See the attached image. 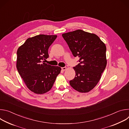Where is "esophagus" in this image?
<instances>
[{
	"instance_id": "esophagus-1",
	"label": "esophagus",
	"mask_w": 129,
	"mask_h": 129,
	"mask_svg": "<svg viewBox=\"0 0 129 129\" xmlns=\"http://www.w3.org/2000/svg\"><path fill=\"white\" fill-rule=\"evenodd\" d=\"M61 69H62V70L63 71H65V70L66 69V67H62V68H61Z\"/></svg>"
}]
</instances>
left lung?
Returning a JSON list of instances; mask_svg holds the SVG:
<instances>
[{
    "instance_id": "left-lung-1",
    "label": "left lung",
    "mask_w": 129,
    "mask_h": 129,
    "mask_svg": "<svg viewBox=\"0 0 129 129\" xmlns=\"http://www.w3.org/2000/svg\"><path fill=\"white\" fill-rule=\"evenodd\" d=\"M80 63L73 67L76 76L70 86L80 92H88L97 85L107 65L106 47L99 37L81 29L62 34Z\"/></svg>"
}]
</instances>
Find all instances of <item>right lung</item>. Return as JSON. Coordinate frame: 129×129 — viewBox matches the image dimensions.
<instances>
[{"instance_id":"1","label":"right lung","mask_w":129,"mask_h":129,"mask_svg":"<svg viewBox=\"0 0 129 129\" xmlns=\"http://www.w3.org/2000/svg\"><path fill=\"white\" fill-rule=\"evenodd\" d=\"M57 37V35L36 36L28 38L17 50L18 71L27 87L36 94L49 91L61 72V67L44 61L49 57L48 48Z\"/></svg>"}]
</instances>
